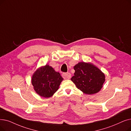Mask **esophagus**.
Segmentation results:
<instances>
[{"mask_svg": "<svg viewBox=\"0 0 131 131\" xmlns=\"http://www.w3.org/2000/svg\"><path fill=\"white\" fill-rule=\"evenodd\" d=\"M62 77L65 79H70L71 78V74L70 73H65L62 74Z\"/></svg>", "mask_w": 131, "mask_h": 131, "instance_id": "34e87169", "label": "esophagus"}]
</instances>
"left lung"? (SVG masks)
<instances>
[{
    "instance_id": "1",
    "label": "left lung",
    "mask_w": 131,
    "mask_h": 131,
    "mask_svg": "<svg viewBox=\"0 0 131 131\" xmlns=\"http://www.w3.org/2000/svg\"><path fill=\"white\" fill-rule=\"evenodd\" d=\"M74 75L71 80L83 93L94 94L103 87L105 80L104 73L93 64L80 62L74 66Z\"/></svg>"
}]
</instances>
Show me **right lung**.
<instances>
[{
  "instance_id": "obj_1",
  "label": "right lung",
  "mask_w": 131,
  "mask_h": 131,
  "mask_svg": "<svg viewBox=\"0 0 131 131\" xmlns=\"http://www.w3.org/2000/svg\"><path fill=\"white\" fill-rule=\"evenodd\" d=\"M60 73L47 64L39 67L31 77V84L35 92L41 97H51L59 89L63 80Z\"/></svg>"
}]
</instances>
